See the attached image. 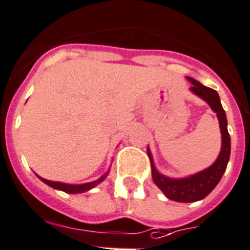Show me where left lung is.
I'll list each match as a JSON object with an SVG mask.
<instances>
[{
  "instance_id": "1",
  "label": "left lung",
  "mask_w": 250,
  "mask_h": 250,
  "mask_svg": "<svg viewBox=\"0 0 250 250\" xmlns=\"http://www.w3.org/2000/svg\"><path fill=\"white\" fill-rule=\"evenodd\" d=\"M187 78L192 84L189 88L190 92L205 101L212 109L213 113H216L217 115L222 145H221L220 154L210 167L185 178H169L167 175L161 174L157 170L153 162V157L147 147V153L151 159L152 178H153L154 184L162 190V192L168 199L178 201V203H195V201L203 200L204 198H206L215 189L216 185L222 178L223 173L226 172L230 154V137L227 130V118H226V113L222 108L218 93L212 88L201 84L194 78Z\"/></svg>"
}]
</instances>
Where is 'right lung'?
Here are the masks:
<instances>
[{
    "mask_svg": "<svg viewBox=\"0 0 250 250\" xmlns=\"http://www.w3.org/2000/svg\"><path fill=\"white\" fill-rule=\"evenodd\" d=\"M109 170H110V169H109ZM109 170L105 173V174L102 175V177L99 178V179L94 180V182L84 183V184H67V183L52 182V180L44 179V178L39 177V175H37V177L39 178V179L42 180V182H44L45 184H47V185H49V187L54 188V189H56V190H61V191L68 192V194H81V192L88 191V190L93 189L94 187H97V185H98V184H101V183L103 182V180L105 179L106 177H108Z\"/></svg>",
    "mask_w": 250,
    "mask_h": 250,
    "instance_id": "1",
    "label": "right lung"
}]
</instances>
